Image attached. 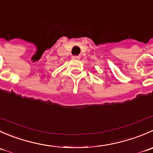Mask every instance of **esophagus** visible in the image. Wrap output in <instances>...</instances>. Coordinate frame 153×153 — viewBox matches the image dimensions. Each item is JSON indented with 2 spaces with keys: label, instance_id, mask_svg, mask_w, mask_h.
<instances>
[{
  "label": "esophagus",
  "instance_id": "34e87169",
  "mask_svg": "<svg viewBox=\"0 0 153 153\" xmlns=\"http://www.w3.org/2000/svg\"><path fill=\"white\" fill-rule=\"evenodd\" d=\"M80 58H81V57L80 56H76V55H73V56H72V59L73 60H79Z\"/></svg>",
  "mask_w": 153,
  "mask_h": 153
}]
</instances>
